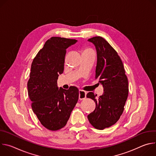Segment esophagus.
Instances as JSON below:
<instances>
[{
  "label": "esophagus",
  "instance_id": "34e87169",
  "mask_svg": "<svg viewBox=\"0 0 156 156\" xmlns=\"http://www.w3.org/2000/svg\"><path fill=\"white\" fill-rule=\"evenodd\" d=\"M86 94H87V92H86L83 90H79V99L83 100V99H85L86 97Z\"/></svg>",
  "mask_w": 156,
  "mask_h": 156
}]
</instances>
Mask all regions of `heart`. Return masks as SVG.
Returning <instances> with one entry per match:
<instances>
[{
	"mask_svg": "<svg viewBox=\"0 0 156 156\" xmlns=\"http://www.w3.org/2000/svg\"><path fill=\"white\" fill-rule=\"evenodd\" d=\"M91 51V50L90 49H86L84 50V51Z\"/></svg>",
	"mask_w": 156,
	"mask_h": 156,
	"instance_id": "heart-1",
	"label": "heart"
}]
</instances>
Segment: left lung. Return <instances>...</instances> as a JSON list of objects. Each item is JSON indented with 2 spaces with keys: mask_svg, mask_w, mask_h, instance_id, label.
Instances as JSON below:
<instances>
[{
  "mask_svg": "<svg viewBox=\"0 0 156 156\" xmlns=\"http://www.w3.org/2000/svg\"><path fill=\"white\" fill-rule=\"evenodd\" d=\"M87 41L95 46V78L104 87V93L98 99L93 92L87 94V98L96 102L95 110L87 119L95 128L104 129L114 125L122 114L128 95V81L120 57L106 40L96 36Z\"/></svg>",
  "mask_w": 156,
  "mask_h": 156,
  "instance_id": "left-lung-1",
  "label": "left lung"
}]
</instances>
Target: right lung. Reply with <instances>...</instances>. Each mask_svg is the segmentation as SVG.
<instances>
[{
  "label": "right lung",
  "instance_id": "right-lung-1",
  "mask_svg": "<svg viewBox=\"0 0 156 156\" xmlns=\"http://www.w3.org/2000/svg\"><path fill=\"white\" fill-rule=\"evenodd\" d=\"M77 42L52 37L33 59L28 93L33 112L47 129L56 131L64 127L78 102L79 90L75 86L69 90L57 86V79L64 69L66 49Z\"/></svg>",
  "mask_w": 156,
  "mask_h": 156
}]
</instances>
